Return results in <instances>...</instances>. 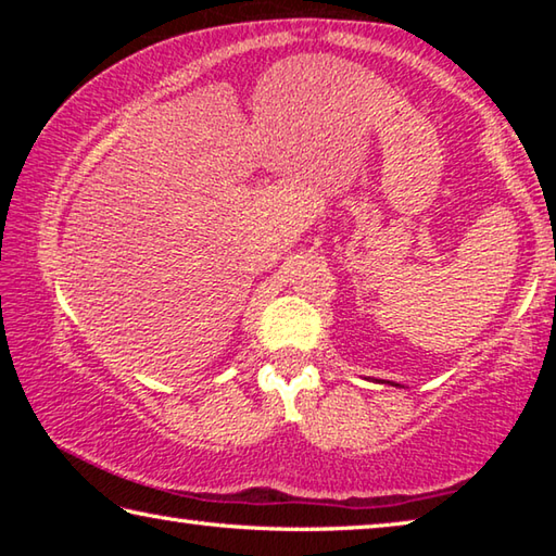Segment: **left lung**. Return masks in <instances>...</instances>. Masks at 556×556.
<instances>
[{"instance_id":"left-lung-1","label":"left lung","mask_w":556,"mask_h":556,"mask_svg":"<svg viewBox=\"0 0 556 556\" xmlns=\"http://www.w3.org/2000/svg\"><path fill=\"white\" fill-rule=\"evenodd\" d=\"M392 384H394V382H392ZM394 388H400V384H394Z\"/></svg>"}]
</instances>
